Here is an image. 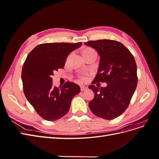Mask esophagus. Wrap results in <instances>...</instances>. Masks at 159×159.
<instances>
[{"label": "esophagus", "instance_id": "esophagus-1", "mask_svg": "<svg viewBox=\"0 0 159 159\" xmlns=\"http://www.w3.org/2000/svg\"><path fill=\"white\" fill-rule=\"evenodd\" d=\"M88 89L87 87H85V86H81V91H85Z\"/></svg>", "mask_w": 159, "mask_h": 159}]
</instances>
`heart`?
I'll use <instances>...</instances> for the list:
<instances>
[{
  "label": "heart",
  "mask_w": 159,
  "mask_h": 159,
  "mask_svg": "<svg viewBox=\"0 0 159 159\" xmlns=\"http://www.w3.org/2000/svg\"><path fill=\"white\" fill-rule=\"evenodd\" d=\"M95 52V51L92 49H91V48H88V49H86L85 50H84V54H85V53H88V52ZM88 80V78L87 76H81L80 78V80L81 81H86Z\"/></svg>",
  "instance_id": "1"
}]
</instances>
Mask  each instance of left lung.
<instances>
[{
    "label": "left lung",
    "instance_id": "left-lung-1",
    "mask_svg": "<svg viewBox=\"0 0 159 159\" xmlns=\"http://www.w3.org/2000/svg\"><path fill=\"white\" fill-rule=\"evenodd\" d=\"M84 44L93 48L100 57L93 84H107L105 88L89 86L95 93L89 107L96 116L111 120L126 110L136 89L138 79L135 60L127 48L117 41L103 39Z\"/></svg>",
    "mask_w": 159,
    "mask_h": 159
}]
</instances>
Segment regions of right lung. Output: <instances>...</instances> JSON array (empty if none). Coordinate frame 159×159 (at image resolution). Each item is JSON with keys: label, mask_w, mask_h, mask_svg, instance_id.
<instances>
[{"label": "right lung", "mask_w": 159, "mask_h": 159, "mask_svg": "<svg viewBox=\"0 0 159 159\" xmlns=\"http://www.w3.org/2000/svg\"><path fill=\"white\" fill-rule=\"evenodd\" d=\"M82 43H45L28 55L22 70L24 93L37 113L49 121H56L68 112L71 100L80 87L68 81L59 89L53 86L54 72L64 67L68 55Z\"/></svg>", "instance_id": "right-lung-1"}]
</instances>
